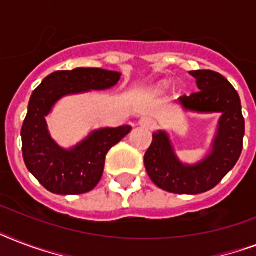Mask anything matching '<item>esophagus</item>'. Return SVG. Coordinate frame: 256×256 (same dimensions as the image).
<instances>
[{
	"instance_id": "esophagus-1",
	"label": "esophagus",
	"mask_w": 256,
	"mask_h": 256,
	"mask_svg": "<svg viewBox=\"0 0 256 256\" xmlns=\"http://www.w3.org/2000/svg\"><path fill=\"white\" fill-rule=\"evenodd\" d=\"M140 124L142 126V128H156V120H152V118H150V116H144V118H140Z\"/></svg>"
}]
</instances>
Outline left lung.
I'll list each match as a JSON object with an SVG mask.
<instances>
[{
	"label": "left lung",
	"mask_w": 256,
	"mask_h": 256,
	"mask_svg": "<svg viewBox=\"0 0 256 256\" xmlns=\"http://www.w3.org/2000/svg\"><path fill=\"white\" fill-rule=\"evenodd\" d=\"M199 92L182 96L179 102L187 110L222 112L212 152L194 166L180 164L175 156L166 132L152 134L144 154L148 174L156 186L174 194H202L214 188L234 168L242 154L244 118L240 98L234 86L222 74L212 70H194Z\"/></svg>",
	"instance_id": "8db88e82"
}]
</instances>
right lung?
<instances>
[{"instance_id": "right-lung-1", "label": "right lung", "mask_w": 256, "mask_h": 256, "mask_svg": "<svg viewBox=\"0 0 256 256\" xmlns=\"http://www.w3.org/2000/svg\"><path fill=\"white\" fill-rule=\"evenodd\" d=\"M120 80V73L104 69L60 70L33 92L21 130L22 156L28 170L46 190L61 195L92 191L102 178L108 152L128 136L132 126L100 128L72 150H64L50 138L45 116L64 96L104 90Z\"/></svg>"}]
</instances>
